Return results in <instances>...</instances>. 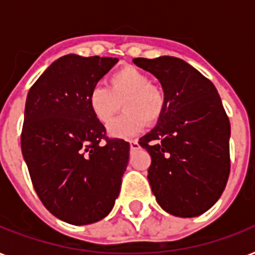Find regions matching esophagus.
<instances>
[{"label": "esophagus", "mask_w": 255, "mask_h": 255, "mask_svg": "<svg viewBox=\"0 0 255 255\" xmlns=\"http://www.w3.org/2000/svg\"><path fill=\"white\" fill-rule=\"evenodd\" d=\"M129 148H131V151H135V149H139L140 144L137 140H131L129 141Z\"/></svg>", "instance_id": "1"}]
</instances>
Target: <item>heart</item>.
Here are the masks:
<instances>
[{
	"mask_svg": "<svg viewBox=\"0 0 255 255\" xmlns=\"http://www.w3.org/2000/svg\"><path fill=\"white\" fill-rule=\"evenodd\" d=\"M90 111L100 124H108L123 106V115L108 126L114 137H131L139 133L144 123L153 124L161 118L165 98L151 78L136 67L128 66L108 78V87L95 86L88 92Z\"/></svg>",
	"mask_w": 255,
	"mask_h": 255,
	"instance_id": "obj_1",
	"label": "heart"
}]
</instances>
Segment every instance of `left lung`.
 Segmentation results:
<instances>
[{
  "instance_id": "left-lung-1",
  "label": "left lung",
  "mask_w": 255,
  "mask_h": 255,
  "mask_svg": "<svg viewBox=\"0 0 255 255\" xmlns=\"http://www.w3.org/2000/svg\"><path fill=\"white\" fill-rule=\"evenodd\" d=\"M164 90L156 127L139 139L151 155L156 201L176 217H197L217 202L230 173V123L212 82L174 57L135 58Z\"/></svg>"
}]
</instances>
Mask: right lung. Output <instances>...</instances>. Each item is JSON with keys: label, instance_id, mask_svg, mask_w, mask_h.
<instances>
[{"label": "right lung", "instance_id": "right-lung-1", "mask_svg": "<svg viewBox=\"0 0 255 255\" xmlns=\"http://www.w3.org/2000/svg\"><path fill=\"white\" fill-rule=\"evenodd\" d=\"M116 58H59L31 86L21 149L38 197L71 225L104 218L115 205L129 143L110 139L88 107V92Z\"/></svg>", "mask_w": 255, "mask_h": 255}]
</instances>
